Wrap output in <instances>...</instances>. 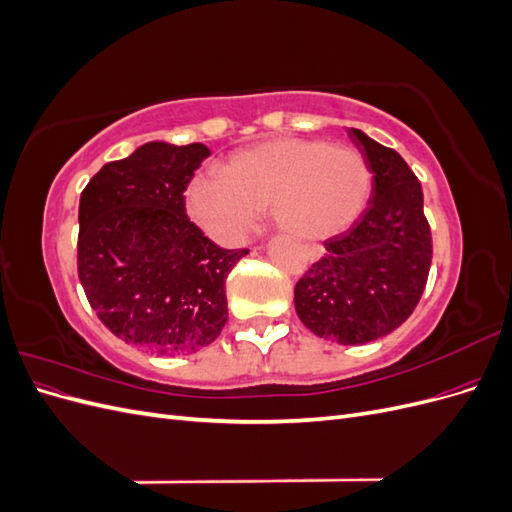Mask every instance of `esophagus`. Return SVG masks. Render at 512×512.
Masks as SVG:
<instances>
[{"mask_svg":"<svg viewBox=\"0 0 512 512\" xmlns=\"http://www.w3.org/2000/svg\"><path fill=\"white\" fill-rule=\"evenodd\" d=\"M320 250H318V247H307V258L309 260H318L320 258Z\"/></svg>","mask_w":512,"mask_h":512,"instance_id":"obj_1","label":"esophagus"}]
</instances>
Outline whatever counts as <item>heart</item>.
I'll return each mask as SVG.
<instances>
[{
	"label": "heart",
	"instance_id": "obj_1",
	"mask_svg": "<svg viewBox=\"0 0 512 512\" xmlns=\"http://www.w3.org/2000/svg\"><path fill=\"white\" fill-rule=\"evenodd\" d=\"M371 192L369 166L350 147L282 136L228 156L220 177L188 188L192 218L220 241H237L269 207L284 235L322 241L348 230Z\"/></svg>",
	"mask_w": 512,
	"mask_h": 512
}]
</instances>
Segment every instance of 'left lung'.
Masks as SVG:
<instances>
[{
  "mask_svg": "<svg viewBox=\"0 0 512 512\" xmlns=\"http://www.w3.org/2000/svg\"><path fill=\"white\" fill-rule=\"evenodd\" d=\"M348 136L374 173L371 198L346 232L324 241L327 252L294 286V309L314 335L363 346L410 318L433 250L423 188L406 160L361 130Z\"/></svg>",
  "mask_w": 512,
  "mask_h": 512,
  "instance_id": "obj_1",
  "label": "left lung"
}]
</instances>
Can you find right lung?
Returning <instances> with one entry per match:
<instances>
[{"instance_id": "add662e5", "label": "right lung", "mask_w": 512, "mask_h": 512, "mask_svg": "<svg viewBox=\"0 0 512 512\" xmlns=\"http://www.w3.org/2000/svg\"><path fill=\"white\" fill-rule=\"evenodd\" d=\"M211 151L151 141L104 164L79 205V277L104 327L126 344L190 354L228 320L226 277L247 250H224L185 215L183 192Z\"/></svg>"}]
</instances>
